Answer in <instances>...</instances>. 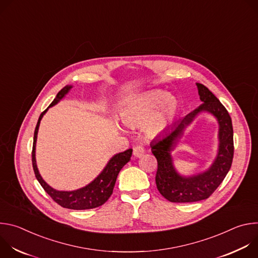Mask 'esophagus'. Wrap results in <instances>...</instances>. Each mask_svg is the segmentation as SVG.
<instances>
[{"instance_id": "34e87169", "label": "esophagus", "mask_w": 258, "mask_h": 258, "mask_svg": "<svg viewBox=\"0 0 258 258\" xmlns=\"http://www.w3.org/2000/svg\"><path fill=\"white\" fill-rule=\"evenodd\" d=\"M133 154H134L135 157L140 158L145 154V148L142 146H136V147H134V149H133Z\"/></svg>"}]
</instances>
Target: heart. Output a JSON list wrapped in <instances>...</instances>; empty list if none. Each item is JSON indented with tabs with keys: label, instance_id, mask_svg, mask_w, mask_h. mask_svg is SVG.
<instances>
[{
	"label": "heart",
	"instance_id": "obj_1",
	"mask_svg": "<svg viewBox=\"0 0 258 258\" xmlns=\"http://www.w3.org/2000/svg\"><path fill=\"white\" fill-rule=\"evenodd\" d=\"M179 111L178 100L164 91L155 90L133 99L122 110V121L128 125H143L147 136L156 137L165 132Z\"/></svg>",
	"mask_w": 258,
	"mask_h": 258
}]
</instances>
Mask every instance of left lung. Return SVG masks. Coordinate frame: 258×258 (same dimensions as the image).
Masks as SVG:
<instances>
[{"label": "left lung", "instance_id": "obj_1", "mask_svg": "<svg viewBox=\"0 0 258 258\" xmlns=\"http://www.w3.org/2000/svg\"><path fill=\"white\" fill-rule=\"evenodd\" d=\"M196 85L202 104L174 123L163 136L150 144L152 153L158 163L155 176L157 189L166 200L175 203L197 202L210 197L223 182L233 162V124L228 110L205 86L202 84ZM202 111L213 114L220 123L219 153L207 172L190 178H183L175 171L170 152L183 130Z\"/></svg>", "mask_w": 258, "mask_h": 258}]
</instances>
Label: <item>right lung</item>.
Masks as SVG:
<instances>
[{
	"label": "right lung",
	"instance_id": "1",
	"mask_svg": "<svg viewBox=\"0 0 258 258\" xmlns=\"http://www.w3.org/2000/svg\"><path fill=\"white\" fill-rule=\"evenodd\" d=\"M71 89V86H66L63 88L50 104L49 107L54 106L57 104ZM48 108L40 115V118L36 123L33 136V145H32V167L35 174L36 179L39 180L43 189L50 195V197L58 203L60 206L68 209H75V210H85V209H92L103 205L109 197L111 196L117 175L120 169L131 160V156L133 153V149H128L124 152L118 153L114 155L111 159L109 160L106 167L103 171L91 182L88 186L79 189L77 191H57L51 188L48 183L42 178L38 167H36L35 162V143H36V136H38V131L40 126L41 119L43 118L44 114L47 112Z\"/></svg>",
	"mask_w": 258,
	"mask_h": 258
}]
</instances>
